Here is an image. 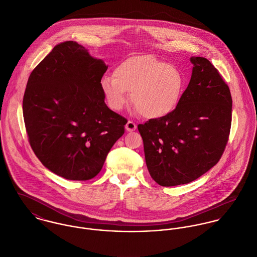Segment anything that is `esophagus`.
Instances as JSON below:
<instances>
[{"mask_svg": "<svg viewBox=\"0 0 257 257\" xmlns=\"http://www.w3.org/2000/svg\"><path fill=\"white\" fill-rule=\"evenodd\" d=\"M136 128H137V124H136L133 120H128V121L126 122V124H125V130H126L127 132H134V131H136Z\"/></svg>", "mask_w": 257, "mask_h": 257, "instance_id": "1", "label": "esophagus"}]
</instances>
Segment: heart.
Here are the masks:
<instances>
[{
	"label": "heart",
	"instance_id": "obj_1",
	"mask_svg": "<svg viewBox=\"0 0 257 257\" xmlns=\"http://www.w3.org/2000/svg\"><path fill=\"white\" fill-rule=\"evenodd\" d=\"M185 88L184 75L177 67L151 55L131 57L119 63L113 77L106 76L101 89L111 110H120L132 94L137 110L149 118L166 116L175 110Z\"/></svg>",
	"mask_w": 257,
	"mask_h": 257
}]
</instances>
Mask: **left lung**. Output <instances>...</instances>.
<instances>
[{
  "label": "left lung",
  "mask_w": 257,
  "mask_h": 257,
  "mask_svg": "<svg viewBox=\"0 0 257 257\" xmlns=\"http://www.w3.org/2000/svg\"><path fill=\"white\" fill-rule=\"evenodd\" d=\"M192 77L177 108L138 128L151 178L164 187L196 180L222 155L231 125V95L219 70L192 57Z\"/></svg>",
  "instance_id": "1"
}]
</instances>
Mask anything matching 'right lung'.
Masks as SVG:
<instances>
[{"label":"right lung","mask_w":257,"mask_h":257,"mask_svg":"<svg viewBox=\"0 0 257 257\" xmlns=\"http://www.w3.org/2000/svg\"><path fill=\"white\" fill-rule=\"evenodd\" d=\"M108 66L75 41L54 46L30 75L23 99L29 143L51 172L86 181L101 171L127 119L105 103Z\"/></svg>","instance_id":"obj_1"}]
</instances>
